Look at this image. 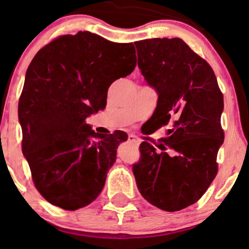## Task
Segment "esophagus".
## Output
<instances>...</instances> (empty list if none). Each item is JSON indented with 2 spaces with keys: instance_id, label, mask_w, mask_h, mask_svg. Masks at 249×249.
I'll use <instances>...</instances> for the list:
<instances>
[{
  "instance_id": "34e87169",
  "label": "esophagus",
  "mask_w": 249,
  "mask_h": 249,
  "mask_svg": "<svg viewBox=\"0 0 249 249\" xmlns=\"http://www.w3.org/2000/svg\"><path fill=\"white\" fill-rule=\"evenodd\" d=\"M128 141L130 142H132V143H134L135 145H139L140 144V139H139L138 137H135V135H133V134H130L128 135Z\"/></svg>"
}]
</instances>
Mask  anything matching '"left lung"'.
<instances>
[{"instance_id":"1","label":"left lung","mask_w":249,"mask_h":249,"mask_svg":"<svg viewBox=\"0 0 249 249\" xmlns=\"http://www.w3.org/2000/svg\"><path fill=\"white\" fill-rule=\"evenodd\" d=\"M138 66L158 94L150 122L156 130L170 125L164 143L140 144L133 165L139 191L166 212L195 204L217 174V151L224 141L221 126L223 94L206 60L181 38L134 42Z\"/></svg>"}]
</instances>
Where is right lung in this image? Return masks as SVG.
Segmentation results:
<instances>
[{"label": "right lung", "mask_w": 249, "mask_h": 249, "mask_svg": "<svg viewBox=\"0 0 249 249\" xmlns=\"http://www.w3.org/2000/svg\"><path fill=\"white\" fill-rule=\"evenodd\" d=\"M135 66L132 43L90 32L59 36L36 53L26 71L18 117L22 154L50 204L75 211L102 191L127 134L95 133L85 119L106 108L109 86Z\"/></svg>", "instance_id": "obj_1"}]
</instances>
